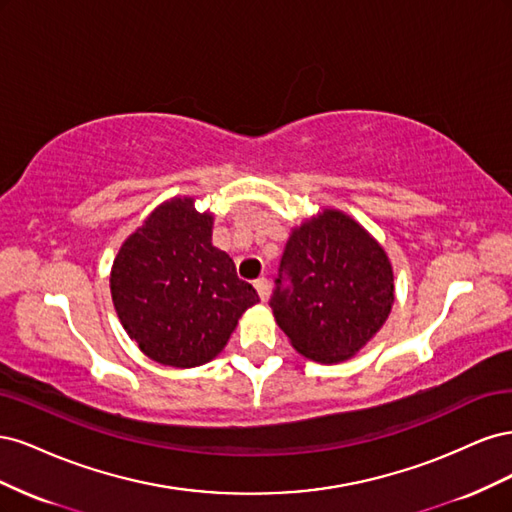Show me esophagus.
Segmentation results:
<instances>
[{"instance_id": "1", "label": "esophagus", "mask_w": 512, "mask_h": 512, "mask_svg": "<svg viewBox=\"0 0 512 512\" xmlns=\"http://www.w3.org/2000/svg\"><path fill=\"white\" fill-rule=\"evenodd\" d=\"M254 288L258 292L260 301H267L269 299V280H267V277H260V280H256Z\"/></svg>"}]
</instances>
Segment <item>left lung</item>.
<instances>
[{"label": "left lung", "instance_id": "8db88e82", "mask_svg": "<svg viewBox=\"0 0 512 512\" xmlns=\"http://www.w3.org/2000/svg\"><path fill=\"white\" fill-rule=\"evenodd\" d=\"M393 303L391 260L352 215L327 207L292 228L269 305L305 359H352L382 329Z\"/></svg>", "mask_w": 512, "mask_h": 512}]
</instances>
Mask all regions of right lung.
Instances as JSON below:
<instances>
[{"label":"right lung","instance_id":"right-lung-1","mask_svg":"<svg viewBox=\"0 0 512 512\" xmlns=\"http://www.w3.org/2000/svg\"><path fill=\"white\" fill-rule=\"evenodd\" d=\"M211 235L213 213L196 211L192 196H175L147 215L113 260L111 297L121 327L160 365L213 361L245 309L260 301Z\"/></svg>","mask_w":512,"mask_h":512}]
</instances>
